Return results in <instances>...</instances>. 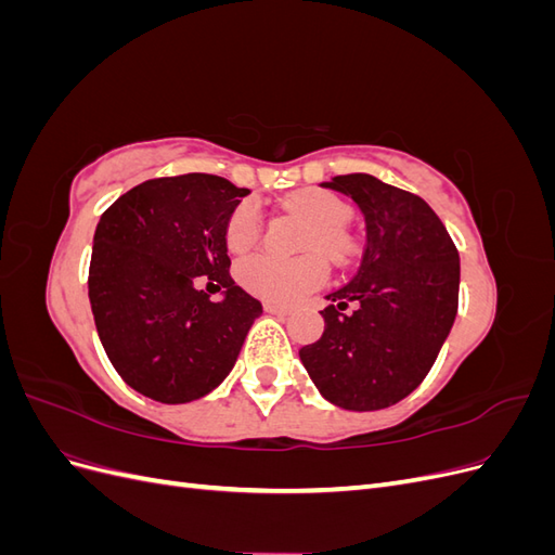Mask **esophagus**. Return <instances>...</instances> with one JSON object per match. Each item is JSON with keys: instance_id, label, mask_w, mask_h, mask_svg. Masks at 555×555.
Wrapping results in <instances>:
<instances>
[{"instance_id": "obj_1", "label": "esophagus", "mask_w": 555, "mask_h": 555, "mask_svg": "<svg viewBox=\"0 0 555 555\" xmlns=\"http://www.w3.org/2000/svg\"><path fill=\"white\" fill-rule=\"evenodd\" d=\"M263 310L271 312V314H278V317H287L292 314V308L289 306H278V304H271V300H266L263 304Z\"/></svg>"}]
</instances>
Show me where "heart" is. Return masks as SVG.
<instances>
[{"instance_id":"1","label":"heart","mask_w":555,"mask_h":555,"mask_svg":"<svg viewBox=\"0 0 555 555\" xmlns=\"http://www.w3.org/2000/svg\"><path fill=\"white\" fill-rule=\"evenodd\" d=\"M287 206L310 224L304 238V249L322 251L326 259L335 263L345 261L351 255L354 241L345 231L351 210L340 196L326 190H300L289 196ZM259 236L261 212L251 201H243L231 210L227 220V247L236 255H243V251L257 245ZM236 278L241 287L249 294L271 300V304H292V300L300 298L326 278V266L314 251L292 261L278 259L273 255H251L238 263Z\"/></svg>"}]
</instances>
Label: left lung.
<instances>
[{"instance_id": "left-lung-1", "label": "left lung", "mask_w": 555, "mask_h": 555, "mask_svg": "<svg viewBox=\"0 0 555 555\" xmlns=\"http://www.w3.org/2000/svg\"><path fill=\"white\" fill-rule=\"evenodd\" d=\"M324 188L357 201L365 249L357 275L326 296L322 338L298 354L333 405L382 410L410 396L440 354L459 312V249L422 196L367 173Z\"/></svg>"}]
</instances>
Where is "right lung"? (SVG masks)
Masks as SVG:
<instances>
[{
  "instance_id": "obj_1",
  "label": "right lung",
  "mask_w": 555,
  "mask_h": 555,
  "mask_svg": "<svg viewBox=\"0 0 555 555\" xmlns=\"http://www.w3.org/2000/svg\"><path fill=\"white\" fill-rule=\"evenodd\" d=\"M249 190L220 176L145 180L102 215L90 259L99 340L131 389L169 402L210 393L238 359L261 304L229 275L224 229ZM225 298L212 305L195 280Z\"/></svg>"
}]
</instances>
